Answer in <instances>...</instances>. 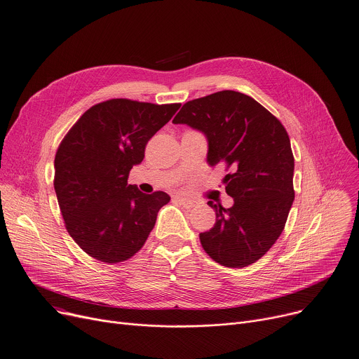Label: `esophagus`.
<instances>
[{"label": "esophagus", "mask_w": 359, "mask_h": 359, "mask_svg": "<svg viewBox=\"0 0 359 359\" xmlns=\"http://www.w3.org/2000/svg\"><path fill=\"white\" fill-rule=\"evenodd\" d=\"M176 200L179 201L180 205H183L184 208H194L198 205V203L196 200L191 198H186V197H176Z\"/></svg>", "instance_id": "1"}]
</instances>
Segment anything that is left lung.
<instances>
[{
	"instance_id": "obj_1",
	"label": "left lung",
	"mask_w": 359,
	"mask_h": 359,
	"mask_svg": "<svg viewBox=\"0 0 359 359\" xmlns=\"http://www.w3.org/2000/svg\"><path fill=\"white\" fill-rule=\"evenodd\" d=\"M173 124L205 137L210 166H232L222 182L233 204L207 203L217 217L200 233L204 251L225 268L257 262L282 233L294 200V159L285 127L252 97L232 90L186 102Z\"/></svg>"
}]
</instances>
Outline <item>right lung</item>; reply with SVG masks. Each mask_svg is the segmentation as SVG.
Returning <instances> with one entry per match:
<instances>
[{"label": "right lung", "instance_id": "right-lung-1", "mask_svg": "<svg viewBox=\"0 0 359 359\" xmlns=\"http://www.w3.org/2000/svg\"><path fill=\"white\" fill-rule=\"evenodd\" d=\"M180 108L114 98L87 109L62 141L55 158V191L74 243L90 257L116 264L145 244L165 191L142 193L128 184L148 141Z\"/></svg>", "mask_w": 359, "mask_h": 359}]
</instances>
